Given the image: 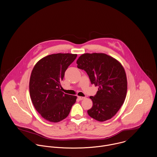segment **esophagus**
I'll return each instance as SVG.
<instances>
[{
    "label": "esophagus",
    "mask_w": 157,
    "mask_h": 157,
    "mask_svg": "<svg viewBox=\"0 0 157 157\" xmlns=\"http://www.w3.org/2000/svg\"><path fill=\"white\" fill-rule=\"evenodd\" d=\"M78 99L80 100V101H82V100H83L85 99V97H81V96H78Z\"/></svg>",
    "instance_id": "1"
}]
</instances>
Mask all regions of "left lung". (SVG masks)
Masks as SVG:
<instances>
[{"label": "left lung", "mask_w": 157, "mask_h": 157, "mask_svg": "<svg viewBox=\"0 0 157 157\" xmlns=\"http://www.w3.org/2000/svg\"><path fill=\"white\" fill-rule=\"evenodd\" d=\"M77 67L84 70L91 84L99 87L88 115L101 122L113 117L125 99L127 81L125 70L114 58L105 53H84L77 61Z\"/></svg>", "instance_id": "obj_1"}]
</instances>
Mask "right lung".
<instances>
[{"label":"right lung","mask_w":157,"mask_h":157,"mask_svg":"<svg viewBox=\"0 0 157 157\" xmlns=\"http://www.w3.org/2000/svg\"><path fill=\"white\" fill-rule=\"evenodd\" d=\"M77 55L56 53L41 59L34 66L29 83L30 95L36 110L46 120L58 122L70 113L77 97L60 91L68 66Z\"/></svg>","instance_id":"obj_1"}]
</instances>
